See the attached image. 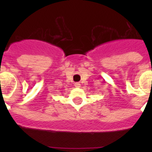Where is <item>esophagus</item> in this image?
I'll return each instance as SVG.
<instances>
[{"label":"esophagus","instance_id":"1","mask_svg":"<svg viewBox=\"0 0 152 152\" xmlns=\"http://www.w3.org/2000/svg\"><path fill=\"white\" fill-rule=\"evenodd\" d=\"M75 88H80V84L79 82H75Z\"/></svg>","mask_w":152,"mask_h":152}]
</instances>
